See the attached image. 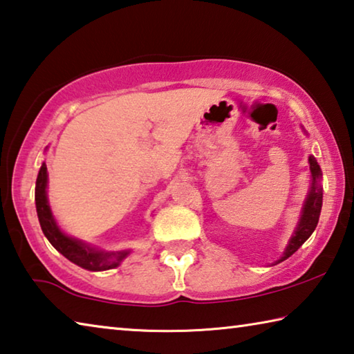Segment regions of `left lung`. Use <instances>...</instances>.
<instances>
[{
  "label": "left lung",
  "instance_id": "1",
  "mask_svg": "<svg viewBox=\"0 0 354 354\" xmlns=\"http://www.w3.org/2000/svg\"><path fill=\"white\" fill-rule=\"evenodd\" d=\"M309 170H310V185H309L306 200L303 203L301 215H299L297 227L293 230L289 242L286 245L284 253L281 254L279 259L274 261L272 266H277V263L286 261L287 257H290L293 253H295V251L310 237L317 223H319L322 203H323V185H322L320 165L317 162L314 156H309Z\"/></svg>",
  "mask_w": 354,
  "mask_h": 354
}]
</instances>
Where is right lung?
<instances>
[{
    "label": "right lung",
    "instance_id": "1",
    "mask_svg": "<svg viewBox=\"0 0 354 354\" xmlns=\"http://www.w3.org/2000/svg\"><path fill=\"white\" fill-rule=\"evenodd\" d=\"M48 170L46 164L41 162V167L35 181V209H37V217L40 221L41 231L50 243L59 253L67 257L76 266H80L91 272H104L111 268L118 267L129 256L131 250L120 251H104L97 247H92L91 243L82 242L80 239H75L59 227L55 215L51 212L50 203H48Z\"/></svg>",
    "mask_w": 354,
    "mask_h": 354
}]
</instances>
